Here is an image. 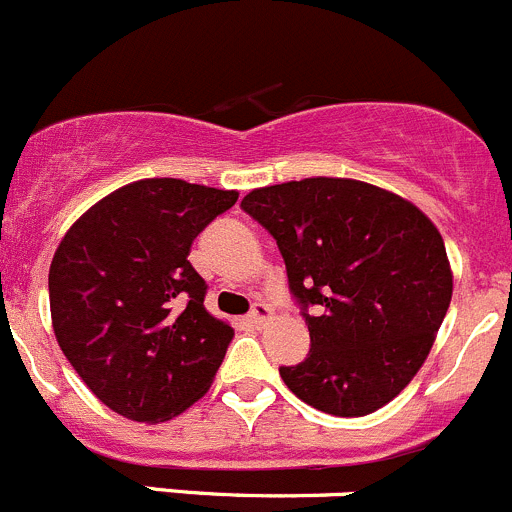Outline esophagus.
<instances>
[{"instance_id": "34e87169", "label": "esophagus", "mask_w": 512, "mask_h": 512, "mask_svg": "<svg viewBox=\"0 0 512 512\" xmlns=\"http://www.w3.org/2000/svg\"><path fill=\"white\" fill-rule=\"evenodd\" d=\"M270 317H272V310H270V307H267L265 302H257V305L252 307L250 315H247V320H250L252 325H265V322L270 320Z\"/></svg>"}]
</instances>
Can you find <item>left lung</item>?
Listing matches in <instances>:
<instances>
[{
    "label": "left lung",
    "mask_w": 512,
    "mask_h": 512,
    "mask_svg": "<svg viewBox=\"0 0 512 512\" xmlns=\"http://www.w3.org/2000/svg\"><path fill=\"white\" fill-rule=\"evenodd\" d=\"M242 210L277 240L310 330L300 365L280 367L312 408L360 418L423 367L453 297L445 242L413 202L345 177L252 190Z\"/></svg>",
    "instance_id": "left-lung-1"
}]
</instances>
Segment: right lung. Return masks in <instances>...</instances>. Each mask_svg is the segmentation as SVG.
<instances>
[{
  "label": "right lung",
  "instance_id": "right-lung-1",
  "mask_svg": "<svg viewBox=\"0 0 512 512\" xmlns=\"http://www.w3.org/2000/svg\"><path fill=\"white\" fill-rule=\"evenodd\" d=\"M235 202V190L152 177L99 200L59 242L54 335L114 413L165 423L210 390L235 330L205 310L207 285L187 255Z\"/></svg>",
  "mask_w": 512,
  "mask_h": 512
}]
</instances>
